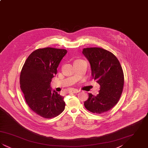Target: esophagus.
Segmentation results:
<instances>
[{"mask_svg":"<svg viewBox=\"0 0 148 148\" xmlns=\"http://www.w3.org/2000/svg\"><path fill=\"white\" fill-rule=\"evenodd\" d=\"M79 92H80V90H79L77 89H72L70 90V92L71 93H77Z\"/></svg>","mask_w":148,"mask_h":148,"instance_id":"1","label":"esophagus"}]
</instances>
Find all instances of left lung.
Wrapping results in <instances>:
<instances>
[{
    "label": "left lung",
    "instance_id": "8db88e82",
    "mask_svg": "<svg viewBox=\"0 0 148 148\" xmlns=\"http://www.w3.org/2000/svg\"><path fill=\"white\" fill-rule=\"evenodd\" d=\"M83 54L89 61L92 78L100 85L97 95L89 93L85 108L92 113L108 112L118 102L124 86V73L117 58L100 48H84Z\"/></svg>",
    "mask_w": 148,
    "mask_h": 148
}]
</instances>
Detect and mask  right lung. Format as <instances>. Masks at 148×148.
I'll list each match as a JSON object with an SVG mask.
<instances>
[{
    "mask_svg": "<svg viewBox=\"0 0 148 148\" xmlns=\"http://www.w3.org/2000/svg\"><path fill=\"white\" fill-rule=\"evenodd\" d=\"M66 53V50L53 48L36 50L22 68L20 85L25 101L34 113L43 118H54L64 110V97L52 90L50 83Z\"/></svg>",
    "mask_w": 148,
    "mask_h": 148,
    "instance_id": "1",
    "label": "right lung"
}]
</instances>
